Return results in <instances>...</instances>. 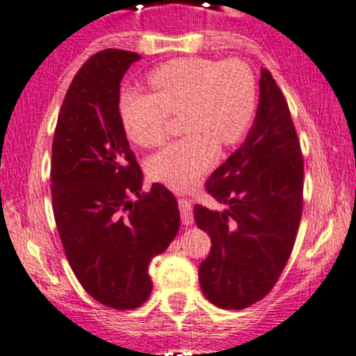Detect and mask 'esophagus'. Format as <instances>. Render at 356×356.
I'll return each mask as SVG.
<instances>
[{"label":"esophagus","instance_id":"esophagus-1","mask_svg":"<svg viewBox=\"0 0 356 356\" xmlns=\"http://www.w3.org/2000/svg\"><path fill=\"white\" fill-rule=\"evenodd\" d=\"M178 206H179V214H181V223L185 225V227H190V225L193 223L192 204H190V200L186 199H179Z\"/></svg>","mask_w":356,"mask_h":356}]
</instances>
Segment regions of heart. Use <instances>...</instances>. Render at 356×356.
Returning a JSON list of instances; mask_svg holds the SVG:
<instances>
[{
    "label": "heart",
    "instance_id": "1",
    "mask_svg": "<svg viewBox=\"0 0 356 356\" xmlns=\"http://www.w3.org/2000/svg\"><path fill=\"white\" fill-rule=\"evenodd\" d=\"M154 93L126 91L119 98L122 128L136 145L166 142L171 115L181 114L183 138L147 163L156 181L177 190L193 185L214 163L218 145L234 147L248 135L258 112V81L241 58L181 57L147 77Z\"/></svg>",
    "mask_w": 356,
    "mask_h": 356
}]
</instances>
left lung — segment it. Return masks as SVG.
<instances>
[{"label": "left lung", "mask_w": 356, "mask_h": 356, "mask_svg": "<svg viewBox=\"0 0 356 356\" xmlns=\"http://www.w3.org/2000/svg\"><path fill=\"white\" fill-rule=\"evenodd\" d=\"M302 163L289 105L268 69H261L254 124L206 181L227 209L195 206V223L211 237L200 263L204 296L225 309L263 299L286 268L302 214Z\"/></svg>", "instance_id": "1"}]
</instances>
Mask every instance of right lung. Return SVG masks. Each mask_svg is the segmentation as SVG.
Wrapping results in <instances>:
<instances>
[{
  "instance_id": "right-lung-1",
  "label": "right lung",
  "mask_w": 356,
  "mask_h": 356,
  "mask_svg": "<svg viewBox=\"0 0 356 356\" xmlns=\"http://www.w3.org/2000/svg\"><path fill=\"white\" fill-rule=\"evenodd\" d=\"M136 60L135 51L108 48L83 63L51 145V200L67 261L84 291L114 309L147 301L150 261L179 228L173 193L161 183L142 190V170L119 115L121 79Z\"/></svg>"
}]
</instances>
